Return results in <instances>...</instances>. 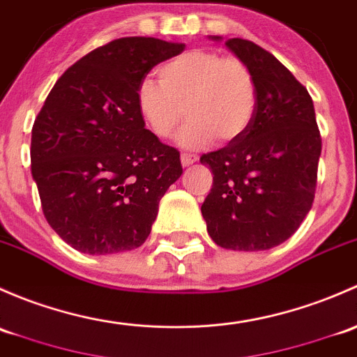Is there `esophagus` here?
<instances>
[{
    "label": "esophagus",
    "mask_w": 357,
    "mask_h": 357,
    "mask_svg": "<svg viewBox=\"0 0 357 357\" xmlns=\"http://www.w3.org/2000/svg\"><path fill=\"white\" fill-rule=\"evenodd\" d=\"M180 161H182V167H189V165L196 163L197 156H194V154H190V153H182V156H180Z\"/></svg>",
    "instance_id": "obj_1"
}]
</instances>
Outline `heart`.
Wrapping results in <instances>:
<instances>
[{"instance_id": "1", "label": "heart", "mask_w": 357, "mask_h": 357, "mask_svg": "<svg viewBox=\"0 0 357 357\" xmlns=\"http://www.w3.org/2000/svg\"><path fill=\"white\" fill-rule=\"evenodd\" d=\"M160 82L144 79L137 108L158 139H170L185 120L180 144L201 148L241 137L255 119L258 82L245 61L216 51L190 50L158 68Z\"/></svg>"}]
</instances>
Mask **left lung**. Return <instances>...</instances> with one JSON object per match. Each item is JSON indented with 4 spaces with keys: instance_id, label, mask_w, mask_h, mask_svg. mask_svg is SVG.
<instances>
[{
    "instance_id": "8db88e82",
    "label": "left lung",
    "mask_w": 357,
    "mask_h": 357,
    "mask_svg": "<svg viewBox=\"0 0 357 357\" xmlns=\"http://www.w3.org/2000/svg\"><path fill=\"white\" fill-rule=\"evenodd\" d=\"M225 46L255 73L258 106L241 137L201 156L213 174L201 213L220 248L266 251L313 206L321 135L310 93L273 54L241 38Z\"/></svg>"
}]
</instances>
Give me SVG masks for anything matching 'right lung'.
Masks as SVG:
<instances>
[{
  "label": "right lung",
  "mask_w": 357,
  "mask_h": 357,
  "mask_svg": "<svg viewBox=\"0 0 357 357\" xmlns=\"http://www.w3.org/2000/svg\"><path fill=\"white\" fill-rule=\"evenodd\" d=\"M185 44L122 38L65 70L36 116L32 177L47 223L86 255L144 244L158 204L182 175L180 153L146 128L137 87Z\"/></svg>",
  "instance_id": "add662e5"
}]
</instances>
